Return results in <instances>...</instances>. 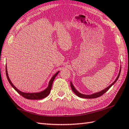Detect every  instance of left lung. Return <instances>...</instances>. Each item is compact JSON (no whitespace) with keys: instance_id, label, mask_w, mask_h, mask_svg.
<instances>
[{"instance_id":"1","label":"left lung","mask_w":129,"mask_h":129,"mask_svg":"<svg viewBox=\"0 0 129 129\" xmlns=\"http://www.w3.org/2000/svg\"><path fill=\"white\" fill-rule=\"evenodd\" d=\"M120 73H121V69H120V72H119V74L118 75V76H117V77L116 79V80L114 81L111 84V85H109L108 87H107V88H105V89H104L103 90H102L101 91H100V92H96V93H93V94H91V95H85V94H82V93L79 92L78 91H77L76 88H75L73 85L72 83V82H71V87L72 88V91L74 92L75 94L77 95L79 98H86V99H93V98H96L101 96L102 95H103L105 92H107V91L112 87V85H113L114 84L116 83V82L117 81V79L119 78V76H120Z\"/></svg>"}]
</instances>
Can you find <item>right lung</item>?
Masks as SVG:
<instances>
[{"label": "right lung", "mask_w": 129, "mask_h": 129, "mask_svg": "<svg viewBox=\"0 0 129 129\" xmlns=\"http://www.w3.org/2000/svg\"><path fill=\"white\" fill-rule=\"evenodd\" d=\"M6 76H7V77L8 81L9 82V83L11 84V85L12 86V87L14 89H15V90L16 91H17V92L18 93H19L20 95H21L22 96L26 98V99H31V100L42 99H43V98H45L49 94H50L51 90V88H52V86L53 82V81H54L55 77L57 76V74L60 72V71H58L56 73H55L54 75H53V76L52 77V78H51L50 82H49L48 87H47L44 90L42 91H41V92H39L26 93V92H22V91H21L19 90H18V89L13 85V83H12V82L11 81L10 79H9V77H8V72H7V66H6Z\"/></svg>", "instance_id": "right-lung-1"}]
</instances>
